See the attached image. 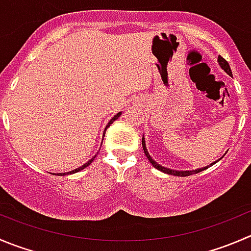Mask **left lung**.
Here are the masks:
<instances>
[{"instance_id":"left-lung-1","label":"left lung","mask_w":251,"mask_h":251,"mask_svg":"<svg viewBox=\"0 0 251 251\" xmlns=\"http://www.w3.org/2000/svg\"><path fill=\"white\" fill-rule=\"evenodd\" d=\"M218 62H220L221 67H222V69L225 70V71L227 72L228 75H229V76H232V71H230L229 64H228L227 61H226L225 58L222 57V56H218ZM142 147H143V151H145L146 157H147L148 160H150V162L152 163L153 167H154L155 169L160 170V172H163V173H167V174H169V175H175V176H189V175L196 174V173H200V172H202V170L207 169V168H208V167H205V168H201V169H196V170H186V172H177V170L168 169V168H164V167H162V165H160V164H158L157 162H154V160H153L152 158H151V155L148 154L147 150H146L145 138H142ZM218 160H220V159H218ZM215 163H216V162H215ZM215 163H212V164H215ZM212 164H211V165H212ZM211 165H210V167H211Z\"/></svg>"}]
</instances>
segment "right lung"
Returning a JSON list of instances; mask_svg holds the SVG:
<instances>
[{"label": "right lung", "instance_id": "obj_1", "mask_svg": "<svg viewBox=\"0 0 251 251\" xmlns=\"http://www.w3.org/2000/svg\"><path fill=\"white\" fill-rule=\"evenodd\" d=\"M120 115H121V113H118V114H116V115H115V116H114V118H113V119H111V120H110V121H109V124H108V125H106V127H105V131H106V128H108V127H109V126H110V124H113V123H114V121H115V120H116V119H118V118H119V116H120ZM105 131H104V136H105ZM101 143H103V142H101ZM94 158H96V155H94V157H93V158H92V159H91V160H88V162H87V163H86V164H83V165H82V167L77 168V169H75V170H71V172H69V173H58V174H60V175H66V174H75V173L79 172V170H82V169H84V168H86V167H88V165H89V164H91V163H92V162H93V159H94Z\"/></svg>", "mask_w": 251, "mask_h": 251}]
</instances>
